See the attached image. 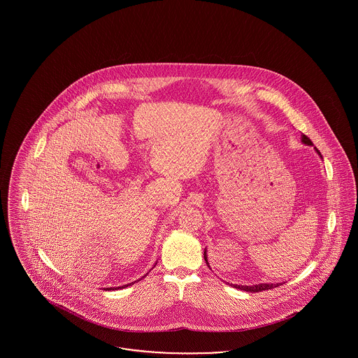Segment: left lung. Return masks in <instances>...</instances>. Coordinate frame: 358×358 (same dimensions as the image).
Segmentation results:
<instances>
[{
	"mask_svg": "<svg viewBox=\"0 0 358 358\" xmlns=\"http://www.w3.org/2000/svg\"><path fill=\"white\" fill-rule=\"evenodd\" d=\"M302 142L306 143V145L313 146V142L310 141L308 136H302ZM315 150H317V153L321 155V152H320L317 148H315ZM321 157H322V155H321ZM204 259L205 262H206V264H208V267H209V263H208V260H206V252H205V251ZM279 285H280V283H276V285H273V283H262V285H255V286H238V285H234V287H235V289H243V291H248V292H260V291H264V289H275V287H278Z\"/></svg>",
	"mask_w": 358,
	"mask_h": 358,
	"instance_id": "1",
	"label": "left lung"
}]
</instances>
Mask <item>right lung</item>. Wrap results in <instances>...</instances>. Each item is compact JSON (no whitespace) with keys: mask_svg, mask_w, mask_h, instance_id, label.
<instances>
[{"mask_svg":"<svg viewBox=\"0 0 358 358\" xmlns=\"http://www.w3.org/2000/svg\"><path fill=\"white\" fill-rule=\"evenodd\" d=\"M130 285H131V283H130ZM127 286H129V285H127ZM124 287H126V286H122V287H115V289H124Z\"/></svg>","mask_w":358,"mask_h":358,"instance_id":"obj_1","label":"right lung"}]
</instances>
